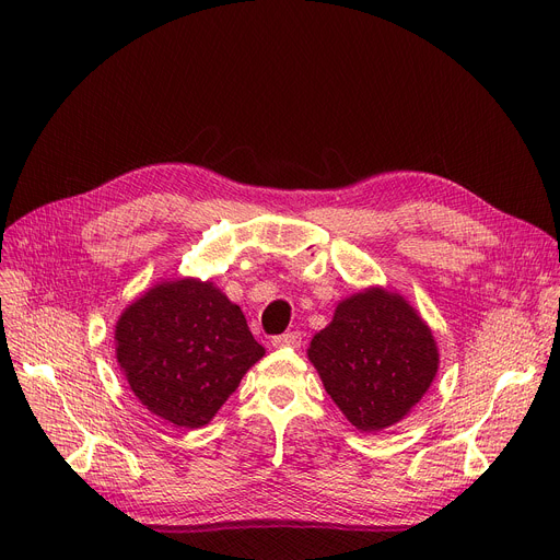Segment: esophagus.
Returning <instances> with one entry per match:
<instances>
[{"label":"esophagus","mask_w":560,"mask_h":560,"mask_svg":"<svg viewBox=\"0 0 560 560\" xmlns=\"http://www.w3.org/2000/svg\"><path fill=\"white\" fill-rule=\"evenodd\" d=\"M272 347H277V349H290V347L296 349V347H302V332L290 330V332H283V335H275Z\"/></svg>","instance_id":"obj_1"}]
</instances>
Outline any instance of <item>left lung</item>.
Returning <instances> with one entry per match:
<instances>
[{"mask_svg":"<svg viewBox=\"0 0 560 560\" xmlns=\"http://www.w3.org/2000/svg\"><path fill=\"white\" fill-rule=\"evenodd\" d=\"M308 358L328 396L360 432L398 423L436 376L430 328L400 294L371 288L345 300Z\"/></svg>","mask_w":560,"mask_h":560,"instance_id":"8db88e82","label":"left lung"}]
</instances>
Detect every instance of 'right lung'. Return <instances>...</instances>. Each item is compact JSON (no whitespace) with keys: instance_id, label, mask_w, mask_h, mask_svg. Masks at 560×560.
Instances as JSON below:
<instances>
[{"instance_id":"add662e5","label":"right lung","mask_w":560,"mask_h":560,"mask_svg":"<svg viewBox=\"0 0 560 560\" xmlns=\"http://www.w3.org/2000/svg\"><path fill=\"white\" fill-rule=\"evenodd\" d=\"M117 360L135 396L177 428H202L264 358L245 315L211 281L155 285L126 308Z\"/></svg>"}]
</instances>
